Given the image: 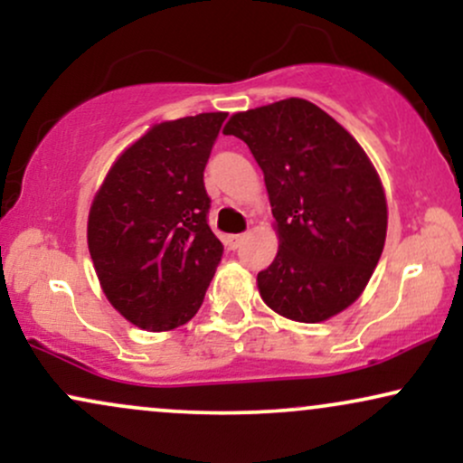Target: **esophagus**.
Here are the masks:
<instances>
[{"label":"esophagus","instance_id":"1","mask_svg":"<svg viewBox=\"0 0 463 463\" xmlns=\"http://www.w3.org/2000/svg\"><path fill=\"white\" fill-rule=\"evenodd\" d=\"M243 239H246V235H243V232H239V235H228V246H231L232 250H237L239 246H241Z\"/></svg>","mask_w":463,"mask_h":463}]
</instances>
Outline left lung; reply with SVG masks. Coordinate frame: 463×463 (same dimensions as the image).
I'll list each match as a JSON object with an SVG mask.
<instances>
[{
    "label": "left lung",
    "mask_w": 463,
    "mask_h": 463,
    "mask_svg": "<svg viewBox=\"0 0 463 463\" xmlns=\"http://www.w3.org/2000/svg\"><path fill=\"white\" fill-rule=\"evenodd\" d=\"M268 187L279 254L257 283L269 309L296 322L337 316L368 285L387 232L385 194L361 146L300 98L228 119Z\"/></svg>",
    "instance_id": "left-lung-1"
}]
</instances>
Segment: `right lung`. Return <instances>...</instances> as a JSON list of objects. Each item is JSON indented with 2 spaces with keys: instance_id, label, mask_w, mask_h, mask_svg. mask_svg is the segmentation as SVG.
<instances>
[{
  "instance_id": "right-lung-1",
  "label": "right lung",
  "mask_w": 463,
  "mask_h": 463,
  "mask_svg": "<svg viewBox=\"0 0 463 463\" xmlns=\"http://www.w3.org/2000/svg\"><path fill=\"white\" fill-rule=\"evenodd\" d=\"M226 113L163 121L117 158L89 213L106 298L146 331L187 324L224 246L209 226L204 167Z\"/></svg>"
}]
</instances>
